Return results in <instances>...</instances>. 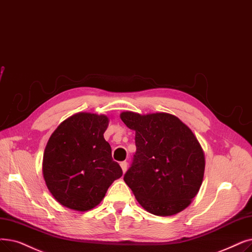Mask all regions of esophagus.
I'll return each instance as SVG.
<instances>
[{
    "instance_id": "esophagus-1",
    "label": "esophagus",
    "mask_w": 252,
    "mask_h": 252,
    "mask_svg": "<svg viewBox=\"0 0 252 252\" xmlns=\"http://www.w3.org/2000/svg\"><path fill=\"white\" fill-rule=\"evenodd\" d=\"M120 167H122L123 172H124V173H126V168H127V162H126V161H122V162H120Z\"/></svg>"
}]
</instances>
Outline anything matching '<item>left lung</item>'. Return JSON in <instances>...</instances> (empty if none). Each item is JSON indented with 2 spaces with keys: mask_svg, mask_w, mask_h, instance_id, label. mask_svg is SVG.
I'll list each match as a JSON object with an SVG mask.
<instances>
[{
  "mask_svg": "<svg viewBox=\"0 0 252 252\" xmlns=\"http://www.w3.org/2000/svg\"><path fill=\"white\" fill-rule=\"evenodd\" d=\"M136 132V153L124 180L138 203L155 215L170 216L189 207L204 178L205 155L192 130L175 115L120 113Z\"/></svg>",
  "mask_w": 252,
  "mask_h": 252,
  "instance_id": "obj_1",
  "label": "left lung"
}]
</instances>
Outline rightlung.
Returning <instances> with one entry per match:
<instances>
[{
	"label": "right lung",
	"mask_w": 252,
	"mask_h": 252,
	"mask_svg": "<svg viewBox=\"0 0 252 252\" xmlns=\"http://www.w3.org/2000/svg\"><path fill=\"white\" fill-rule=\"evenodd\" d=\"M108 125L104 114L79 112L63 120L47 142L43 177L53 198L69 209H93L123 176L104 138Z\"/></svg>",
	"instance_id": "add662e5"
}]
</instances>
